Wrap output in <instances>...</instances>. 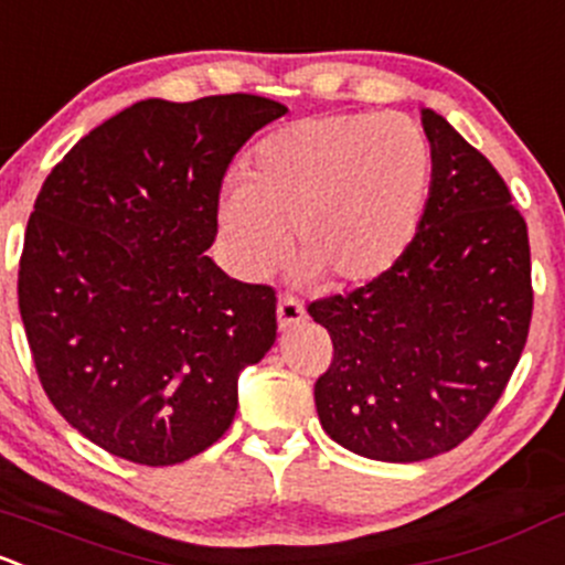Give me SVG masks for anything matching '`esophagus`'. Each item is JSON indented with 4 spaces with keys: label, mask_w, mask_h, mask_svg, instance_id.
Wrapping results in <instances>:
<instances>
[{
    "label": "esophagus",
    "mask_w": 565,
    "mask_h": 565,
    "mask_svg": "<svg viewBox=\"0 0 565 565\" xmlns=\"http://www.w3.org/2000/svg\"><path fill=\"white\" fill-rule=\"evenodd\" d=\"M276 313H278V328L281 330H289L295 328V324L306 322V308H302V302L298 298H292V295H281Z\"/></svg>",
    "instance_id": "34e87169"
}]
</instances>
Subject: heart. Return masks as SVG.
<instances>
[{
    "label": "heart",
    "mask_w": 565,
    "mask_h": 565,
    "mask_svg": "<svg viewBox=\"0 0 565 565\" xmlns=\"http://www.w3.org/2000/svg\"><path fill=\"white\" fill-rule=\"evenodd\" d=\"M433 186L423 129L397 113H324L254 148L246 181L224 186L216 233L243 278H265L287 252L335 287L376 281L417 235Z\"/></svg>",
    "instance_id": "b5f03b06"
}]
</instances>
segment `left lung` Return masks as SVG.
I'll use <instances>...</instances> for the list:
<instances>
[{
	"instance_id": "8db88e82",
	"label": "left lung",
	"mask_w": 565,
	"mask_h": 565,
	"mask_svg": "<svg viewBox=\"0 0 565 565\" xmlns=\"http://www.w3.org/2000/svg\"><path fill=\"white\" fill-rule=\"evenodd\" d=\"M433 186L417 235L376 281L308 302L328 328L313 384L341 447L417 462L466 441L495 408L533 317L531 243L512 192L471 142L423 110Z\"/></svg>"
}]
</instances>
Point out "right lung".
Wrapping results in <instances>:
<instances>
[{"label": "right lung", "instance_id": "right-lung-1", "mask_svg": "<svg viewBox=\"0 0 565 565\" xmlns=\"http://www.w3.org/2000/svg\"><path fill=\"white\" fill-rule=\"evenodd\" d=\"M284 113L257 94L142 99L45 178L18 308L47 401L105 452L175 466L233 425L237 373L276 341V289L205 252L230 162Z\"/></svg>", "mask_w": 565, "mask_h": 565}]
</instances>
